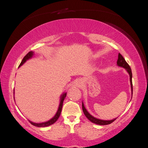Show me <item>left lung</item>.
I'll return each instance as SVG.
<instances>
[{
	"mask_svg": "<svg viewBox=\"0 0 148 148\" xmlns=\"http://www.w3.org/2000/svg\"><path fill=\"white\" fill-rule=\"evenodd\" d=\"M117 64L119 66L122 67V68L125 69L126 70V71L128 72V73L130 75V85H131V89H132V97L133 95V84H132V70L130 66H129V65L127 64V62L125 61V59L120 54V53H119V56H118V60L117 62ZM82 109L83 113L85 115V116L87 117V119L90 120L91 122L97 124V125H109L111 123H112L113 122L117 119H114L110 120H101L99 119H97L94 117L92 115H91L90 114H89L87 110L85 108V107L84 106L83 102H82Z\"/></svg>",
	"mask_w": 148,
	"mask_h": 148,
	"instance_id": "1",
	"label": "left lung"
}]
</instances>
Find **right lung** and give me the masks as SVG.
<instances>
[{
	"label": "right lung",
	"instance_id": "right-lung-1",
	"mask_svg": "<svg viewBox=\"0 0 148 148\" xmlns=\"http://www.w3.org/2000/svg\"><path fill=\"white\" fill-rule=\"evenodd\" d=\"M33 56H34V52L30 51L29 52H28L27 54H26L24 57L23 60H22L21 62L19 65V67H20L22 65H23L28 60L31 59ZM14 93H15L14 90H13V94H14ZM66 96V92H64L61 95L60 100V101L59 108H58L57 112V113L56 114V115H54V117H53V118H52L51 119H50L49 120L47 121V122H42V123H34V122H31V121L29 120V122L31 123V124H32L33 125H34V126L38 127H46L49 126V125H52L53 123H54L60 117V114H61V111H62V106H63V102H64V101L65 99Z\"/></svg>",
	"mask_w": 148,
	"mask_h": 148
}]
</instances>
